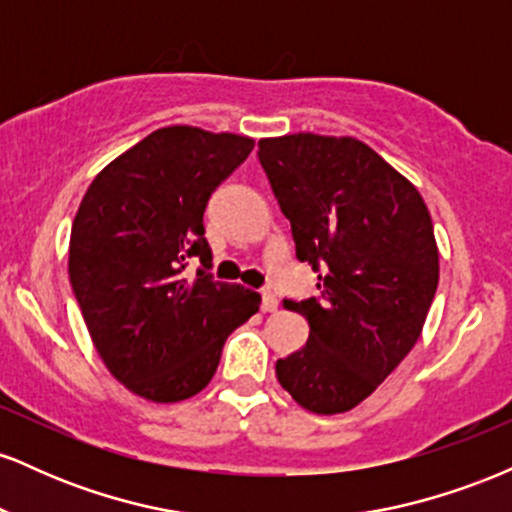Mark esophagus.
<instances>
[{
  "mask_svg": "<svg viewBox=\"0 0 512 512\" xmlns=\"http://www.w3.org/2000/svg\"><path fill=\"white\" fill-rule=\"evenodd\" d=\"M276 308H279V301L274 293H262V313H274Z\"/></svg>",
  "mask_w": 512,
  "mask_h": 512,
  "instance_id": "obj_1",
  "label": "esophagus"
}]
</instances>
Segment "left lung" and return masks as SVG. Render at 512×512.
<instances>
[{
  "instance_id": "left-lung-1",
  "label": "left lung",
  "mask_w": 512,
  "mask_h": 512,
  "mask_svg": "<svg viewBox=\"0 0 512 512\" xmlns=\"http://www.w3.org/2000/svg\"><path fill=\"white\" fill-rule=\"evenodd\" d=\"M260 163L291 221L296 257L322 269L301 351L276 361L281 387L313 414H344L414 349L438 286V243L424 197L354 137L260 139Z\"/></svg>"
}]
</instances>
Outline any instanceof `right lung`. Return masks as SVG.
<instances>
[{"label":"right lung","mask_w":512,"mask_h":512,"mask_svg":"<svg viewBox=\"0 0 512 512\" xmlns=\"http://www.w3.org/2000/svg\"><path fill=\"white\" fill-rule=\"evenodd\" d=\"M255 139L202 127L151 132L88 185L69 238V281L110 375L156 404L195 397L219 368L236 327L260 310V293L200 270L211 250L204 207L248 158Z\"/></svg>","instance_id":"obj_1"}]
</instances>
